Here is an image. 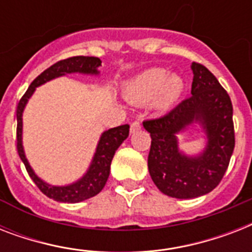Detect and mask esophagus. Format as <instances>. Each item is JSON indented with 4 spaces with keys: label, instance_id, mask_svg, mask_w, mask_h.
Returning a JSON list of instances; mask_svg holds the SVG:
<instances>
[{
    "label": "esophagus",
    "instance_id": "obj_1",
    "mask_svg": "<svg viewBox=\"0 0 252 252\" xmlns=\"http://www.w3.org/2000/svg\"><path fill=\"white\" fill-rule=\"evenodd\" d=\"M141 122H138V120H134L132 124H130V132L134 133V132H137L138 129H141Z\"/></svg>",
    "mask_w": 252,
    "mask_h": 252
}]
</instances>
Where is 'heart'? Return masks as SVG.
<instances>
[{
  "instance_id": "heart-1",
  "label": "heart",
  "mask_w": 252,
  "mask_h": 252,
  "mask_svg": "<svg viewBox=\"0 0 252 252\" xmlns=\"http://www.w3.org/2000/svg\"><path fill=\"white\" fill-rule=\"evenodd\" d=\"M184 81L178 74H168L166 69L152 68L133 77L126 85V96L133 103H149L166 108L183 94Z\"/></svg>"
}]
</instances>
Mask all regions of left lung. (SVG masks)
<instances>
[{"mask_svg": "<svg viewBox=\"0 0 252 252\" xmlns=\"http://www.w3.org/2000/svg\"><path fill=\"white\" fill-rule=\"evenodd\" d=\"M191 96L168 114L144 122L150 133L148 168L158 189L176 199H192L222 180L235 146L233 104L227 91L204 65L192 63ZM193 121L203 124L208 145L199 158L179 153L175 134Z\"/></svg>", "mask_w": 252, "mask_h": 252, "instance_id": "left-lung-1", "label": "left lung"}]
</instances>
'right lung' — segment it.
<instances>
[{
    "instance_id": "add662e5",
    "label": "right lung",
    "mask_w": 252,
    "mask_h": 252,
    "mask_svg": "<svg viewBox=\"0 0 252 252\" xmlns=\"http://www.w3.org/2000/svg\"><path fill=\"white\" fill-rule=\"evenodd\" d=\"M102 64V61L98 57H89V56H74L65 59V60L57 61L56 64L51 65L48 69H45L44 72L39 74L35 80L31 82L30 87L27 89L23 96L21 98L17 107V150L19 157L25 163V167L29 172L30 178L33 180V183L36 184L37 188L40 189L45 196H48L49 199L61 201V203H80L86 199H90L93 196L98 195L102 191L104 184H106L108 175H110L111 161L114 158L115 152L122 145V142L128 137L129 134V126H116L106 130L102 134V137L99 140L96 153L94 156L93 163H91L89 171L86 175L77 183H73L70 186L65 187H55L44 183L43 180L39 179L32 168L30 167L29 162L26 159L23 146H22V112L25 108L26 103L29 98L32 95L35 87L45 84L47 81H51L56 77L64 76L66 73H86V74H96L99 65Z\"/></svg>"
}]
</instances>
